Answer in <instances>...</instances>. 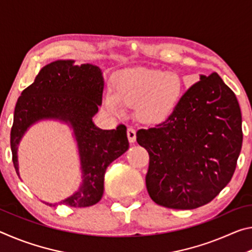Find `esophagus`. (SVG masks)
<instances>
[{
    "label": "esophagus",
    "mask_w": 252,
    "mask_h": 252,
    "mask_svg": "<svg viewBox=\"0 0 252 252\" xmlns=\"http://www.w3.org/2000/svg\"><path fill=\"white\" fill-rule=\"evenodd\" d=\"M126 134H127V140H129V142H131V143L135 142V140H136V132H135V130L133 129V127H127Z\"/></svg>",
    "instance_id": "obj_1"
}]
</instances>
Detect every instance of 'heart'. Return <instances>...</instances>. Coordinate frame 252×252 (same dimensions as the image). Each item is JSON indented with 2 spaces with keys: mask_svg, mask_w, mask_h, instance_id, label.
<instances>
[{
  "mask_svg": "<svg viewBox=\"0 0 252 252\" xmlns=\"http://www.w3.org/2000/svg\"><path fill=\"white\" fill-rule=\"evenodd\" d=\"M112 93L103 103L113 114L122 112V104L135 106L136 116L146 123H160L171 114L183 92V81L174 72L133 67L118 72L111 79Z\"/></svg>",
  "mask_w": 252,
  "mask_h": 252,
  "instance_id": "1",
  "label": "heart"
}]
</instances>
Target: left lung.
Here are the masks:
<instances>
[{
	"mask_svg": "<svg viewBox=\"0 0 252 252\" xmlns=\"http://www.w3.org/2000/svg\"><path fill=\"white\" fill-rule=\"evenodd\" d=\"M241 125L231 89L216 72L200 75L163 122L136 132L150 157L146 185L153 201L188 210L215 199L236 170Z\"/></svg>",
	"mask_w": 252,
	"mask_h": 252,
	"instance_id": "1",
	"label": "left lung"
}]
</instances>
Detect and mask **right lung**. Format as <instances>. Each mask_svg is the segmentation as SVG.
Instances as JSON below:
<instances>
[{
    "label": "right lung",
    "instance_id": "right-lung-1",
    "mask_svg": "<svg viewBox=\"0 0 252 252\" xmlns=\"http://www.w3.org/2000/svg\"><path fill=\"white\" fill-rule=\"evenodd\" d=\"M103 85L99 66L89 63L74 65L72 60H58L42 67L16 102L11 150L18 176V147L30 126L40 120L53 119L73 129L82 183L76 192L59 204L84 208L99 202L103 195L106 168L129 149L125 125L118 126L116 130H102L92 121L102 103Z\"/></svg>",
    "mask_w": 252,
    "mask_h": 252
}]
</instances>
